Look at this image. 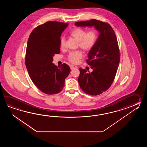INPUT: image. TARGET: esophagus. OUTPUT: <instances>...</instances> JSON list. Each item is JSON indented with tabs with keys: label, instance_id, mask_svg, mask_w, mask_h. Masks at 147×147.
Masks as SVG:
<instances>
[{
	"label": "esophagus",
	"instance_id": "obj_1",
	"mask_svg": "<svg viewBox=\"0 0 147 147\" xmlns=\"http://www.w3.org/2000/svg\"><path fill=\"white\" fill-rule=\"evenodd\" d=\"M70 69H71V70H73V69H77V67L74 66V65H71V66H70Z\"/></svg>",
	"mask_w": 147,
	"mask_h": 147
}]
</instances>
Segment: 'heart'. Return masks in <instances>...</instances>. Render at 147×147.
<instances>
[{"label": "heart", "instance_id": "heart-1", "mask_svg": "<svg viewBox=\"0 0 147 147\" xmlns=\"http://www.w3.org/2000/svg\"><path fill=\"white\" fill-rule=\"evenodd\" d=\"M70 35L78 41V46L81 49L86 51H90L95 46L98 40V32L95 29L87 31L82 28L77 27L70 32ZM60 45L61 47L66 45V38L61 36L60 38ZM83 57L81 50L73 51L69 53L67 59L74 64H77Z\"/></svg>", "mask_w": 147, "mask_h": 147}]
</instances>
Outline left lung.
<instances>
[{
  "instance_id": "left-lung-1",
  "label": "left lung",
  "mask_w": 147,
  "mask_h": 147,
  "mask_svg": "<svg viewBox=\"0 0 147 147\" xmlns=\"http://www.w3.org/2000/svg\"><path fill=\"white\" fill-rule=\"evenodd\" d=\"M77 26H93L100 32L97 42L90 51L86 62L93 71L79 68L78 82L86 94L97 96L107 90L116 77L120 53L116 34L107 22L96 19L78 22Z\"/></svg>"
}]
</instances>
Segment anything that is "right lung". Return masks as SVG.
I'll return each mask as SVG.
<instances>
[{
	"instance_id": "1",
	"label": "right lung",
	"mask_w": 147,
	"mask_h": 147,
	"mask_svg": "<svg viewBox=\"0 0 147 147\" xmlns=\"http://www.w3.org/2000/svg\"><path fill=\"white\" fill-rule=\"evenodd\" d=\"M68 25L47 22L34 28L28 38L25 65L33 83L47 94L61 92L70 71L66 63L58 67L52 63L53 56L60 53V38Z\"/></svg>"
}]
</instances>
